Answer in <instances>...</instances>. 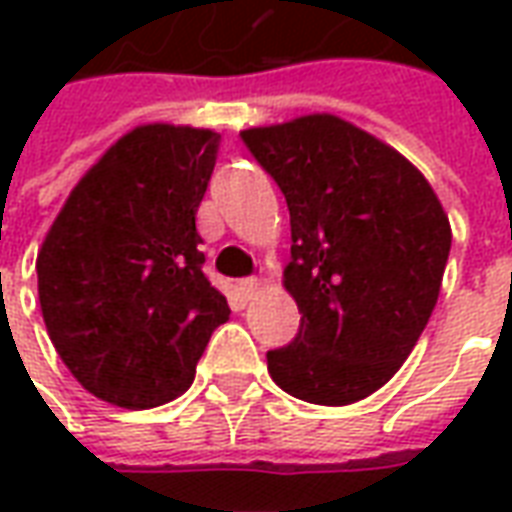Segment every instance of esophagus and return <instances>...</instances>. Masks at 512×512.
I'll list each match as a JSON object with an SVG mask.
<instances>
[{"label": "esophagus", "mask_w": 512, "mask_h": 512, "mask_svg": "<svg viewBox=\"0 0 512 512\" xmlns=\"http://www.w3.org/2000/svg\"><path fill=\"white\" fill-rule=\"evenodd\" d=\"M238 290L244 293V296H255L257 290H260V279L257 277H246L238 282Z\"/></svg>", "instance_id": "esophagus-1"}]
</instances>
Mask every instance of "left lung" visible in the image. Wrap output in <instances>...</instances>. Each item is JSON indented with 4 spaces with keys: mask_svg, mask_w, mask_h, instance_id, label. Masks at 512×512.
<instances>
[{
    "mask_svg": "<svg viewBox=\"0 0 512 512\" xmlns=\"http://www.w3.org/2000/svg\"><path fill=\"white\" fill-rule=\"evenodd\" d=\"M285 194L299 334L268 351L288 395L348 406L395 376L439 299L450 219L411 161L334 115L241 131Z\"/></svg>",
    "mask_w": 512,
    "mask_h": 512,
    "instance_id": "1",
    "label": "left lung"
}]
</instances>
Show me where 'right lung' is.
<instances>
[{"label": "right lung", "instance_id": "1", "mask_svg": "<svg viewBox=\"0 0 512 512\" xmlns=\"http://www.w3.org/2000/svg\"><path fill=\"white\" fill-rule=\"evenodd\" d=\"M219 134L139 126L71 191L38 255L43 321L73 378L120 408L183 395L230 307L197 233Z\"/></svg>", "mask_w": 512, "mask_h": 512}]
</instances>
